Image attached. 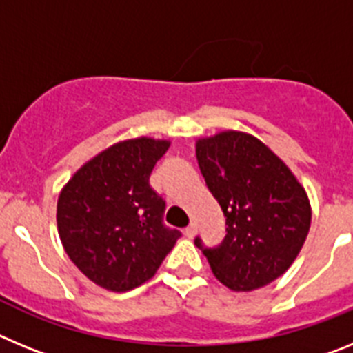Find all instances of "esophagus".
<instances>
[{"label": "esophagus", "instance_id": "1", "mask_svg": "<svg viewBox=\"0 0 353 353\" xmlns=\"http://www.w3.org/2000/svg\"><path fill=\"white\" fill-rule=\"evenodd\" d=\"M196 233H198V224H196V223H191V224H189V226L185 228V235L189 236V239H192V236H194Z\"/></svg>", "mask_w": 353, "mask_h": 353}]
</instances>
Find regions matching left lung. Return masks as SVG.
Instances as JSON below:
<instances>
[{"instance_id":"1","label":"left lung","mask_w":353,"mask_h":353,"mask_svg":"<svg viewBox=\"0 0 353 353\" xmlns=\"http://www.w3.org/2000/svg\"><path fill=\"white\" fill-rule=\"evenodd\" d=\"M196 159L228 224L217 249H205L196 239L217 281L233 292L276 281L310 233L311 203L304 185L279 155L242 130L199 138Z\"/></svg>"}]
</instances>
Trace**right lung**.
Masks as SVG:
<instances>
[{
  "label": "right lung",
  "instance_id": "right-lung-1",
  "mask_svg": "<svg viewBox=\"0 0 353 353\" xmlns=\"http://www.w3.org/2000/svg\"><path fill=\"white\" fill-rule=\"evenodd\" d=\"M170 139L118 141L86 161L61 187L58 235L77 269L101 288L127 292L154 277L180 232L162 224L164 201L150 187Z\"/></svg>",
  "mask_w": 353,
  "mask_h": 353
}]
</instances>
